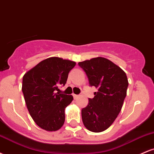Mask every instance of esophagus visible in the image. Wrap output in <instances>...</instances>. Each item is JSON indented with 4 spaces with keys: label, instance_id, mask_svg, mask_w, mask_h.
Segmentation results:
<instances>
[{
    "label": "esophagus",
    "instance_id": "1",
    "mask_svg": "<svg viewBox=\"0 0 154 154\" xmlns=\"http://www.w3.org/2000/svg\"><path fill=\"white\" fill-rule=\"evenodd\" d=\"M73 97H74V98H75V99H77V98H78V95H75V94H73Z\"/></svg>",
    "mask_w": 154,
    "mask_h": 154
}]
</instances>
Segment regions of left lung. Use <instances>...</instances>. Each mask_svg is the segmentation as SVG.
<instances>
[{
	"mask_svg": "<svg viewBox=\"0 0 154 154\" xmlns=\"http://www.w3.org/2000/svg\"><path fill=\"white\" fill-rule=\"evenodd\" d=\"M78 64L85 72L91 86L98 88L94 98H89L88 106L82 109V122L90 131L103 132L112 125L122 108L128 77L119 66L106 58H93Z\"/></svg>",
	"mask_w": 154,
	"mask_h": 154,
	"instance_id": "obj_1",
	"label": "left lung"
}]
</instances>
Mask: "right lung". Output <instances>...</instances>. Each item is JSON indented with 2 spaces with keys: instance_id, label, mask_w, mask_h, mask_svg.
<instances>
[{
  "instance_id": "1",
  "label": "right lung",
  "mask_w": 154,
  "mask_h": 154,
  "mask_svg": "<svg viewBox=\"0 0 154 154\" xmlns=\"http://www.w3.org/2000/svg\"><path fill=\"white\" fill-rule=\"evenodd\" d=\"M76 62L59 57L40 61L23 76L22 92L29 114L43 130L57 131L65 121V109L73 100L71 95L60 94Z\"/></svg>"
}]
</instances>
